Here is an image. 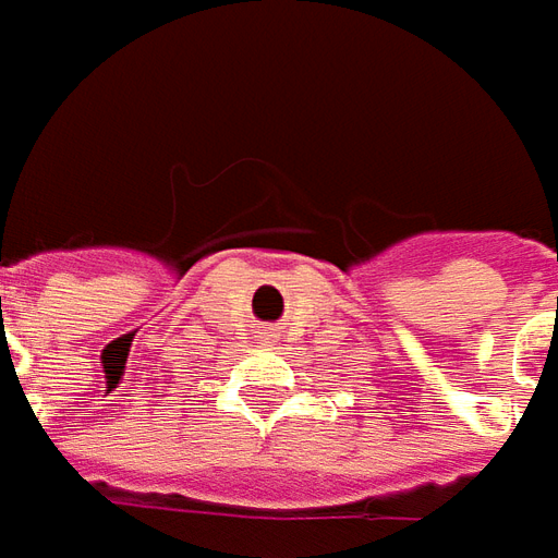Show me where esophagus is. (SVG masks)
I'll return each mask as SVG.
<instances>
[{
	"instance_id": "1",
	"label": "esophagus",
	"mask_w": 558,
	"mask_h": 558,
	"mask_svg": "<svg viewBox=\"0 0 558 558\" xmlns=\"http://www.w3.org/2000/svg\"><path fill=\"white\" fill-rule=\"evenodd\" d=\"M258 342H260V345H272V342H276V333H272V327H264V330H260Z\"/></svg>"
}]
</instances>
